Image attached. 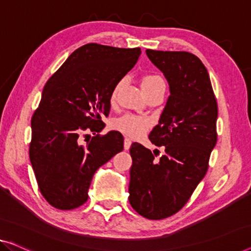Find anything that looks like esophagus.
Returning a JSON list of instances; mask_svg holds the SVG:
<instances>
[{
  "instance_id": "esophagus-1",
  "label": "esophagus",
  "mask_w": 251,
  "mask_h": 251,
  "mask_svg": "<svg viewBox=\"0 0 251 251\" xmlns=\"http://www.w3.org/2000/svg\"><path fill=\"white\" fill-rule=\"evenodd\" d=\"M130 145H132V141H130L128 137H125V140H124V149L125 150H129Z\"/></svg>"
}]
</instances>
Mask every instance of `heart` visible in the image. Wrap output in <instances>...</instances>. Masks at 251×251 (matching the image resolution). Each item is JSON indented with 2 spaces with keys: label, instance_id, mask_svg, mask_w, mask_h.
Segmentation results:
<instances>
[{
  "label": "heart",
  "instance_id": "b5f03b06",
  "mask_svg": "<svg viewBox=\"0 0 251 251\" xmlns=\"http://www.w3.org/2000/svg\"><path fill=\"white\" fill-rule=\"evenodd\" d=\"M122 82L117 83V85L114 88L113 92H111V100L116 99V96H117V91L119 87H121ZM142 88H143L144 92L145 91H151V90L155 89H164L166 88V84H164V81L160 75H156V74H148V75L143 76L141 82ZM113 128L121 130L126 135L132 136V137H138L147 132L151 126V121L149 118L144 117H138V116L134 115H125L122 116L117 119H115L113 122Z\"/></svg>",
  "mask_w": 251,
  "mask_h": 251
}]
</instances>
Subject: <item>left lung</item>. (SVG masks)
Masks as SVG:
<instances>
[{
  "label": "left lung",
  "mask_w": 251,
  "mask_h": 251,
  "mask_svg": "<svg viewBox=\"0 0 251 251\" xmlns=\"http://www.w3.org/2000/svg\"><path fill=\"white\" fill-rule=\"evenodd\" d=\"M163 73L170 96L149 138L166 154L159 162L149 149L130 147L129 203L150 220L169 218L184 207L208 168L218 140V103L206 67L187 51L147 50Z\"/></svg>",
  "instance_id": "1"
}]
</instances>
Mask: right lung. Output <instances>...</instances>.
Masks as SVG:
<instances>
[{
	"mask_svg": "<svg viewBox=\"0 0 251 251\" xmlns=\"http://www.w3.org/2000/svg\"><path fill=\"white\" fill-rule=\"evenodd\" d=\"M140 55L138 47L84 45L45 84L31 118L29 156L40 192L51 206L73 209L84 204L96 171L124 149V137L116 130L97 134L87 145L80 135L103 129L111 92Z\"/></svg>",
	"mask_w": 251,
	"mask_h": 251,
	"instance_id": "right-lung-1",
	"label": "right lung"
}]
</instances>
